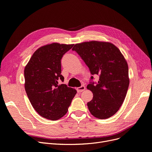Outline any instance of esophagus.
<instances>
[{"label": "esophagus", "instance_id": "1", "mask_svg": "<svg viewBox=\"0 0 152 152\" xmlns=\"http://www.w3.org/2000/svg\"><path fill=\"white\" fill-rule=\"evenodd\" d=\"M85 89H86V87L84 86H81V87H79L76 88L77 92H81L84 91Z\"/></svg>", "mask_w": 152, "mask_h": 152}]
</instances>
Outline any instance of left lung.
Wrapping results in <instances>:
<instances>
[{
	"instance_id": "8db88e82",
	"label": "left lung",
	"mask_w": 152,
	"mask_h": 152,
	"mask_svg": "<svg viewBox=\"0 0 152 152\" xmlns=\"http://www.w3.org/2000/svg\"><path fill=\"white\" fill-rule=\"evenodd\" d=\"M72 50L80 55L92 75H99L97 84L87 86L93 94L87 103L91 113L101 119L112 116L122 105L129 84L128 65L123 55L113 44L97 41L76 44Z\"/></svg>"
}]
</instances>
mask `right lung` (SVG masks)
Returning <instances> with one entry per match:
<instances>
[{"instance_id": "obj_1", "label": "right lung", "mask_w": 152, "mask_h": 152, "mask_svg": "<svg viewBox=\"0 0 152 152\" xmlns=\"http://www.w3.org/2000/svg\"><path fill=\"white\" fill-rule=\"evenodd\" d=\"M74 44L52 43L39 47L24 71L25 88L32 106L44 118L55 121L65 115L77 92L63 82L61 59Z\"/></svg>"}]
</instances>
